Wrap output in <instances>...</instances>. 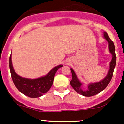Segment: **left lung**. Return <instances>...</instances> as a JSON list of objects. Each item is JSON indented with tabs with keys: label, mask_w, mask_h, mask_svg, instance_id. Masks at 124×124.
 Masks as SVG:
<instances>
[{
	"label": "left lung",
	"mask_w": 124,
	"mask_h": 124,
	"mask_svg": "<svg viewBox=\"0 0 124 124\" xmlns=\"http://www.w3.org/2000/svg\"><path fill=\"white\" fill-rule=\"evenodd\" d=\"M103 36L109 43V52L112 54V60L109 64V71L107 73V75L105 76L104 78L99 82L89 83L87 85V88L86 89H84L83 88V84L80 81V80L78 79L77 75L76 74L73 69L71 68V71L72 76H73L72 80L70 81L71 86L73 87V88L76 91L82 96L91 97V96H94L101 92L107 87V85L110 83L112 75H113L114 70L116 64V53H115L114 44L113 41L110 40L109 35H107L106 31L104 32Z\"/></svg>",
	"instance_id": "left-lung-1"
}]
</instances>
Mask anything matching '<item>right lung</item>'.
<instances>
[{
    "label": "right lung",
    "mask_w": 124,
    "mask_h": 124,
    "mask_svg": "<svg viewBox=\"0 0 124 124\" xmlns=\"http://www.w3.org/2000/svg\"><path fill=\"white\" fill-rule=\"evenodd\" d=\"M62 66H63L62 64L56 66L51 70L46 75L38 78L28 79L22 77L15 73L12 63V54L9 59L11 76L15 86L20 93L31 98L41 97L50 90L53 84L55 73Z\"/></svg>",
    "instance_id": "obj_1"
}]
</instances>
